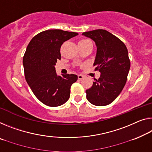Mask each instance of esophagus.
Segmentation results:
<instances>
[{
    "label": "esophagus",
    "instance_id": "obj_1",
    "mask_svg": "<svg viewBox=\"0 0 152 152\" xmlns=\"http://www.w3.org/2000/svg\"><path fill=\"white\" fill-rule=\"evenodd\" d=\"M83 77H83V75H81V74L78 75V79H79V80H81V79H82Z\"/></svg>",
    "mask_w": 152,
    "mask_h": 152
}]
</instances>
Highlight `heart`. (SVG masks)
Listing matches in <instances>:
<instances>
[{"label": "heart", "instance_id": "1", "mask_svg": "<svg viewBox=\"0 0 152 152\" xmlns=\"http://www.w3.org/2000/svg\"><path fill=\"white\" fill-rule=\"evenodd\" d=\"M89 41V40H87V39H82V40H81L80 41Z\"/></svg>", "mask_w": 152, "mask_h": 152}]
</instances>
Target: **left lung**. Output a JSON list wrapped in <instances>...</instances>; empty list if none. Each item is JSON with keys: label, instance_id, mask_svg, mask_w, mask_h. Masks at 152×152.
<instances>
[{"label": "left lung", "instance_id": "obj_1", "mask_svg": "<svg viewBox=\"0 0 152 152\" xmlns=\"http://www.w3.org/2000/svg\"><path fill=\"white\" fill-rule=\"evenodd\" d=\"M83 35L95 42L97 48L94 66L100 76L86 91V98L96 106H105L122 92L127 80L130 62L125 44L105 30L85 32Z\"/></svg>", "mask_w": 152, "mask_h": 152}]
</instances>
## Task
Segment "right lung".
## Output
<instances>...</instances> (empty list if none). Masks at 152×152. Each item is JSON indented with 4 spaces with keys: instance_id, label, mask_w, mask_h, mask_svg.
<instances>
[{
    "instance_id": "add662e5",
    "label": "right lung",
    "mask_w": 152,
    "mask_h": 152,
    "mask_svg": "<svg viewBox=\"0 0 152 152\" xmlns=\"http://www.w3.org/2000/svg\"><path fill=\"white\" fill-rule=\"evenodd\" d=\"M78 33L62 30H48L34 36L23 58L25 78L30 89L41 102L50 107L62 105L69 100L74 74L58 75L55 65L61 59L64 42Z\"/></svg>"
}]
</instances>
